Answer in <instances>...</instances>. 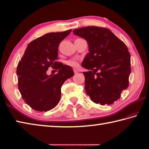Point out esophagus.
<instances>
[{"label":"esophagus","mask_w":149,"mask_h":149,"mask_svg":"<svg viewBox=\"0 0 149 149\" xmlns=\"http://www.w3.org/2000/svg\"><path fill=\"white\" fill-rule=\"evenodd\" d=\"M74 72L75 74H77L78 72V71L77 69H74Z\"/></svg>","instance_id":"34e87169"}]
</instances>
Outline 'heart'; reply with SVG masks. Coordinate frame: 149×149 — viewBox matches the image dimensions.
I'll return each mask as SVG.
<instances>
[{
	"label": "heart",
	"instance_id": "obj_1",
	"mask_svg": "<svg viewBox=\"0 0 149 149\" xmlns=\"http://www.w3.org/2000/svg\"><path fill=\"white\" fill-rule=\"evenodd\" d=\"M67 64L69 66H71V67H76L77 66L78 63L76 61L74 60H69L68 61H67Z\"/></svg>",
	"mask_w": 149,
	"mask_h": 149
}]
</instances>
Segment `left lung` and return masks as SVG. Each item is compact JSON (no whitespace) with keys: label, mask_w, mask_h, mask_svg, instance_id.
<instances>
[{"label":"left lung","mask_w":149,"mask_h":149,"mask_svg":"<svg viewBox=\"0 0 149 149\" xmlns=\"http://www.w3.org/2000/svg\"><path fill=\"white\" fill-rule=\"evenodd\" d=\"M73 33L85 39L89 46L82 63L89 70L83 72L87 95L95 103L111 104L128 86L131 68L127 47L106 28L86 26L74 29Z\"/></svg>","instance_id":"1"}]
</instances>
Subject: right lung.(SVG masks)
<instances>
[{
	"label": "right lung",
	"mask_w": 149,
	"mask_h": 149,
	"mask_svg": "<svg viewBox=\"0 0 149 149\" xmlns=\"http://www.w3.org/2000/svg\"><path fill=\"white\" fill-rule=\"evenodd\" d=\"M71 31L48 33L31 41L18 63L19 90L34 110L47 111L56 107L63 84L74 76L71 67L56 61L59 45ZM50 66L58 69L57 74H46Z\"/></svg>",
	"instance_id": "obj_1"
}]
</instances>
